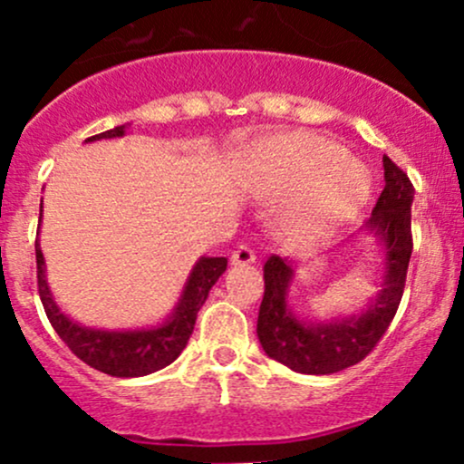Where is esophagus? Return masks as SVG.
Instances as JSON below:
<instances>
[{"mask_svg":"<svg viewBox=\"0 0 464 464\" xmlns=\"http://www.w3.org/2000/svg\"><path fill=\"white\" fill-rule=\"evenodd\" d=\"M231 262L237 264V266H246V264L256 262V253H253V248L248 246V244H240V246L233 251Z\"/></svg>","mask_w":464,"mask_h":464,"instance_id":"34e87169","label":"esophagus"}]
</instances>
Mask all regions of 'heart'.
<instances>
[{"label":"heart","mask_w":464,"mask_h":464,"mask_svg":"<svg viewBox=\"0 0 464 464\" xmlns=\"http://www.w3.org/2000/svg\"><path fill=\"white\" fill-rule=\"evenodd\" d=\"M251 187L268 200L290 198L279 228L293 244L322 240L370 196L368 176L348 151L313 134L282 136L264 145L251 169Z\"/></svg>","instance_id":"obj_1"}]
</instances>
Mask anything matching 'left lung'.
Here are the masks:
<instances>
[{"instance_id":"obj_1","label":"left lung","mask_w":464,"mask_h":464,"mask_svg":"<svg viewBox=\"0 0 464 464\" xmlns=\"http://www.w3.org/2000/svg\"><path fill=\"white\" fill-rule=\"evenodd\" d=\"M385 187L365 222L383 248V282L368 308L330 322H304L288 306L295 262L271 256L264 264V299L257 339L264 353L302 374H334L359 363L390 328L405 288L411 257V200L414 187L403 169L383 156Z\"/></svg>"}]
</instances>
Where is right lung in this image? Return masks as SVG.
Masks as SVG:
<instances>
[{
    "instance_id": "add662e5",
    "label": "right lung",
    "mask_w": 464,
    "mask_h": 464,
    "mask_svg": "<svg viewBox=\"0 0 464 464\" xmlns=\"http://www.w3.org/2000/svg\"><path fill=\"white\" fill-rule=\"evenodd\" d=\"M125 130L127 125H119L114 130L103 131V134L92 136L85 142L119 139V136H125ZM42 211L44 200L39 207V222H42ZM34 253H37L39 297H42L45 314H48L53 328L57 330L61 341L90 368L110 376H119V379L145 376L174 363L191 337L198 310L207 302L208 290L227 271V257H200L187 277L176 308L171 310L165 322L151 325V328L99 330L76 324L68 314L61 313L53 293H50L48 279H45V259L39 240L34 242Z\"/></svg>"
}]
</instances>
